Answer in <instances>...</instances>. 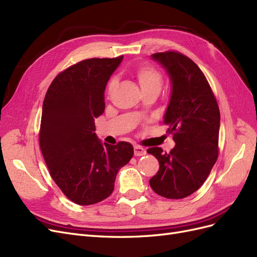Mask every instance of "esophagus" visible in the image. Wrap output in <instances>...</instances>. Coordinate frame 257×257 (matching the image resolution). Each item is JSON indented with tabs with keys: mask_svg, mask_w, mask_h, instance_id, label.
I'll use <instances>...</instances> for the list:
<instances>
[{
	"mask_svg": "<svg viewBox=\"0 0 257 257\" xmlns=\"http://www.w3.org/2000/svg\"><path fill=\"white\" fill-rule=\"evenodd\" d=\"M147 151L144 149L141 146H134V154L135 157H142V155H145Z\"/></svg>",
	"mask_w": 257,
	"mask_h": 257,
	"instance_id": "esophagus-1",
	"label": "esophagus"
}]
</instances>
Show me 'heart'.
I'll return each mask as SVG.
<instances>
[{
  "mask_svg": "<svg viewBox=\"0 0 257 257\" xmlns=\"http://www.w3.org/2000/svg\"><path fill=\"white\" fill-rule=\"evenodd\" d=\"M136 78L141 84V88L143 92L146 91H158L160 92L162 83H163V77L162 74L150 65H142L139 66L135 72ZM116 85V79L112 78L108 84V93H110L114 90Z\"/></svg>",
  "mask_w": 257,
  "mask_h": 257,
  "instance_id": "heart-1",
  "label": "heart"
}]
</instances>
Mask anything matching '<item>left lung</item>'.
Wrapping results in <instances>:
<instances>
[{
	"mask_svg": "<svg viewBox=\"0 0 257 257\" xmlns=\"http://www.w3.org/2000/svg\"><path fill=\"white\" fill-rule=\"evenodd\" d=\"M151 58L165 69L172 84L164 123L176 145L169 153L159 147L147 150L160 164L149 182L159 195L180 199L196 192L215 164L220 110L205 75L190 58L175 51Z\"/></svg>",
	"mask_w": 257,
	"mask_h": 257,
	"instance_id": "obj_1",
	"label": "left lung"
}]
</instances>
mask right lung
I'll return each mask as SVG.
<instances>
[{
	"mask_svg": "<svg viewBox=\"0 0 257 257\" xmlns=\"http://www.w3.org/2000/svg\"><path fill=\"white\" fill-rule=\"evenodd\" d=\"M122 60L88 59L68 67L53 79L44 99V160L64 195L81 206L109 196L116 174L134 154L130 143L103 144L94 133V120L105 110L107 82Z\"/></svg>",
	"mask_w": 257,
	"mask_h": 257,
	"instance_id": "obj_1",
	"label": "right lung"
}]
</instances>
